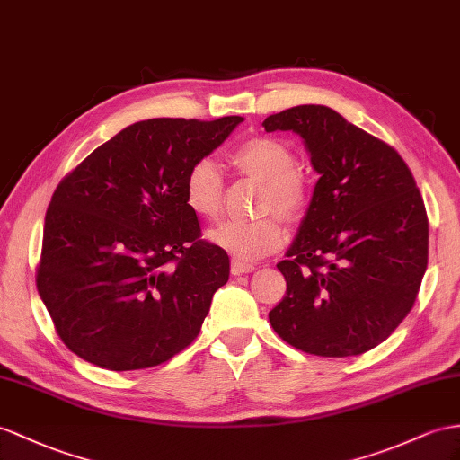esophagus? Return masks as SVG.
Wrapping results in <instances>:
<instances>
[{
	"instance_id": "34e87169",
	"label": "esophagus",
	"mask_w": 460,
	"mask_h": 460,
	"mask_svg": "<svg viewBox=\"0 0 460 460\" xmlns=\"http://www.w3.org/2000/svg\"><path fill=\"white\" fill-rule=\"evenodd\" d=\"M254 270V266L252 264H249V262H244V261H237V258H234V261L231 262V274L233 276H243V274H251Z\"/></svg>"
}]
</instances>
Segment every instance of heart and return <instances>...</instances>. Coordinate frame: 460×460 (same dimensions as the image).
Returning <instances> with one entry per match:
<instances>
[{"mask_svg": "<svg viewBox=\"0 0 460 460\" xmlns=\"http://www.w3.org/2000/svg\"><path fill=\"white\" fill-rule=\"evenodd\" d=\"M234 169L264 182L262 214L276 211L286 221H297L309 206V181L297 169V155L288 141L256 136L241 141L229 153ZM226 181L211 159L196 161L184 179V202L196 216L214 219L223 208ZM208 239L229 254L254 261L279 251L288 233L276 216L256 221H226L208 233Z\"/></svg>", "mask_w": 460, "mask_h": 460, "instance_id": "heart-1", "label": "heart"}]
</instances>
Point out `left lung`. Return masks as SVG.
Instances as JSON below:
<instances>
[{"mask_svg": "<svg viewBox=\"0 0 460 460\" xmlns=\"http://www.w3.org/2000/svg\"><path fill=\"white\" fill-rule=\"evenodd\" d=\"M262 126L299 134L321 174L278 264L288 289L270 324L301 351L359 356L404 321L426 274L429 227L414 176L396 149L323 104H299Z\"/></svg>", "mask_w": 460, "mask_h": 460, "instance_id": "1", "label": "left lung"}]
</instances>
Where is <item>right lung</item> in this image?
<instances>
[{
	"mask_svg": "<svg viewBox=\"0 0 460 460\" xmlns=\"http://www.w3.org/2000/svg\"><path fill=\"white\" fill-rule=\"evenodd\" d=\"M241 116L151 118L64 176L46 211L37 288L75 356L111 371L155 367L192 344L229 256L184 202L188 169Z\"/></svg>",
	"mask_w": 460,
	"mask_h": 460,
	"instance_id": "obj_1",
	"label": "right lung"
}]
</instances>
